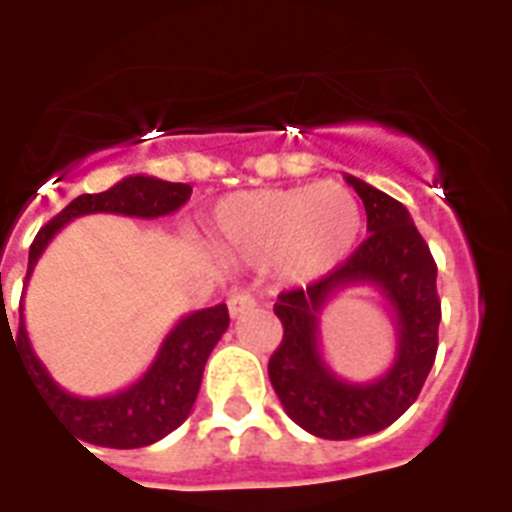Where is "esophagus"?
Here are the masks:
<instances>
[{"instance_id": "1", "label": "esophagus", "mask_w": 512, "mask_h": 512, "mask_svg": "<svg viewBox=\"0 0 512 512\" xmlns=\"http://www.w3.org/2000/svg\"><path fill=\"white\" fill-rule=\"evenodd\" d=\"M252 307H255V296L247 294V291H239V294H234L229 299V315L231 317H242L244 312H249Z\"/></svg>"}]
</instances>
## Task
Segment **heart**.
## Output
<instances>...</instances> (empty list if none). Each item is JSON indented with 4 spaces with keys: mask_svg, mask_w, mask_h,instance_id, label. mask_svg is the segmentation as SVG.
I'll return each instance as SVG.
<instances>
[{
    "mask_svg": "<svg viewBox=\"0 0 512 512\" xmlns=\"http://www.w3.org/2000/svg\"><path fill=\"white\" fill-rule=\"evenodd\" d=\"M362 208L338 182L223 197L213 210V244L231 260H265L276 276L307 283L351 255Z\"/></svg>",
    "mask_w": 512,
    "mask_h": 512,
    "instance_id": "b5f03b06",
    "label": "heart"
}]
</instances>
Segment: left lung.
Returning <instances> with one entry per match:
<instances>
[{"label": "left lung", "instance_id": "left-lung-1", "mask_svg": "<svg viewBox=\"0 0 512 512\" xmlns=\"http://www.w3.org/2000/svg\"><path fill=\"white\" fill-rule=\"evenodd\" d=\"M346 182L362 197L369 236L341 268L278 296L273 312L283 322V341L268 364L283 411L325 440L375 435L406 414L435 364L440 328L437 265L406 205L351 174ZM354 285L380 290L396 322L394 364L369 383L336 376L319 349L321 309Z\"/></svg>", "mask_w": 512, "mask_h": 512}]
</instances>
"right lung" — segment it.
Listing matches in <instances>:
<instances>
[{
    "label": "right lung",
    "mask_w": 512,
    "mask_h": 512,
    "mask_svg": "<svg viewBox=\"0 0 512 512\" xmlns=\"http://www.w3.org/2000/svg\"><path fill=\"white\" fill-rule=\"evenodd\" d=\"M192 195L190 184L163 182L156 176H124L122 182L98 195L75 197L57 218H51L44 229L38 231L28 255V283L36 268L38 257L59 231L70 221L90 213H117V216L158 218L169 216L182 208ZM229 328V309L226 304L197 309L176 322L163 338L156 359L143 377L132 382L130 388L119 390L103 398H83L72 395L49 375V369L38 359L30 346L25 330L23 304H20V328L12 343L20 354L25 372L33 380V388L44 398L54 414L75 432L80 440L101 448H145L174 432L190 416L195 406L197 390L203 382V369L210 351Z\"/></svg>",
    "instance_id": "obj_1"
}]
</instances>
